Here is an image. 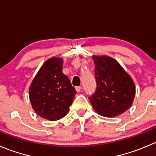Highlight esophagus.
<instances>
[{"instance_id": "34e87169", "label": "esophagus", "mask_w": 156, "mask_h": 156, "mask_svg": "<svg viewBox=\"0 0 156 156\" xmlns=\"http://www.w3.org/2000/svg\"><path fill=\"white\" fill-rule=\"evenodd\" d=\"M81 90H82V87H76V92H80Z\"/></svg>"}]
</instances>
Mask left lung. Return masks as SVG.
<instances>
[{"instance_id": "obj_1", "label": "left lung", "mask_w": 156, "mask_h": 156, "mask_svg": "<svg viewBox=\"0 0 156 156\" xmlns=\"http://www.w3.org/2000/svg\"><path fill=\"white\" fill-rule=\"evenodd\" d=\"M93 59L96 89L89 97L92 106L105 117L123 113L131 106L136 94L133 79L114 59L106 56Z\"/></svg>"}]
</instances>
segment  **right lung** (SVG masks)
Here are the masks:
<instances>
[{"label":"right lung","mask_w":156,"mask_h":156,"mask_svg":"<svg viewBox=\"0 0 156 156\" xmlns=\"http://www.w3.org/2000/svg\"><path fill=\"white\" fill-rule=\"evenodd\" d=\"M63 60L52 57L44 63L29 89L33 109L42 118L55 121L67 114L76 93L63 73Z\"/></svg>","instance_id":"add662e5"}]
</instances>
